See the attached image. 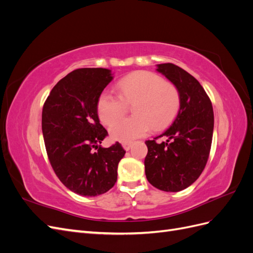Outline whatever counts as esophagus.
Here are the masks:
<instances>
[{"label":"esophagus","mask_w":253,"mask_h":253,"mask_svg":"<svg viewBox=\"0 0 253 253\" xmlns=\"http://www.w3.org/2000/svg\"><path fill=\"white\" fill-rule=\"evenodd\" d=\"M132 145H133V142H122V147H124V149L126 151H128L129 149H131Z\"/></svg>","instance_id":"obj_1"}]
</instances>
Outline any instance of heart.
<instances>
[{
  "mask_svg": "<svg viewBox=\"0 0 253 253\" xmlns=\"http://www.w3.org/2000/svg\"><path fill=\"white\" fill-rule=\"evenodd\" d=\"M118 95L103 91L97 101L100 121L110 126L133 103L132 118L121 120L110 127L113 139L128 142L147 135L151 127L162 129L176 117L181 103L179 89L173 83L151 72H136L117 84Z\"/></svg>",
  "mask_w": 253,
  "mask_h": 253,
  "instance_id": "b5f03b06",
  "label": "heart"
}]
</instances>
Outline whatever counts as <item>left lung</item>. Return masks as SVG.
<instances>
[{
    "instance_id": "left-lung-1",
    "label": "left lung",
    "mask_w": 253,
    "mask_h": 253,
    "mask_svg": "<svg viewBox=\"0 0 253 253\" xmlns=\"http://www.w3.org/2000/svg\"><path fill=\"white\" fill-rule=\"evenodd\" d=\"M179 89L181 103L172 126L153 140H147L145 176L152 186L178 192L200 177L208 162L214 126L210 98L192 75L172 63L157 65ZM165 136L166 142H156Z\"/></svg>"
}]
</instances>
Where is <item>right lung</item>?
<instances>
[{"label":"right lung","mask_w":253,"mask_h":253,"mask_svg":"<svg viewBox=\"0 0 253 253\" xmlns=\"http://www.w3.org/2000/svg\"><path fill=\"white\" fill-rule=\"evenodd\" d=\"M112 80L106 68H78L53 86L43 105L42 132L49 163L60 181L82 196L112 189L126 154L119 142L100 145L109 134L99 121L97 101Z\"/></svg>","instance_id":"obj_1"}]
</instances>
